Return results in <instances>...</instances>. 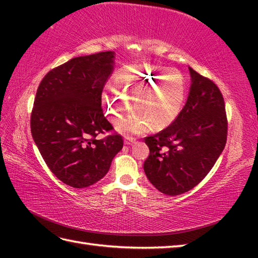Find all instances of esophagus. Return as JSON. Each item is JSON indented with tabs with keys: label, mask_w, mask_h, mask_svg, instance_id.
Instances as JSON below:
<instances>
[{
	"label": "esophagus",
	"mask_w": 258,
	"mask_h": 258,
	"mask_svg": "<svg viewBox=\"0 0 258 258\" xmlns=\"http://www.w3.org/2000/svg\"><path fill=\"white\" fill-rule=\"evenodd\" d=\"M133 142H135V139L134 138H132V136H125V139H124V143L126 144V145H130V144H132Z\"/></svg>",
	"instance_id": "obj_1"
}]
</instances>
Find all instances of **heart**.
<instances>
[{
    "instance_id": "obj_1",
    "label": "heart",
    "mask_w": 258,
    "mask_h": 258,
    "mask_svg": "<svg viewBox=\"0 0 258 258\" xmlns=\"http://www.w3.org/2000/svg\"><path fill=\"white\" fill-rule=\"evenodd\" d=\"M113 87L102 92L108 117L117 122L125 116L131 109L128 101L136 111L119 123L118 130L125 133H140L149 125L156 130L166 127L178 116L186 97V80L178 70L149 63L119 69L114 74Z\"/></svg>"
}]
</instances>
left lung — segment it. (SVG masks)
I'll list each match as a JSON object with an SVG mask.
<instances>
[{
  "label": "left lung",
  "instance_id": "1",
  "mask_svg": "<svg viewBox=\"0 0 258 258\" xmlns=\"http://www.w3.org/2000/svg\"><path fill=\"white\" fill-rule=\"evenodd\" d=\"M191 85L182 111L161 132L144 139V172L163 194L186 193L201 183L225 147L227 117L218 86L189 68Z\"/></svg>",
  "mask_w": 258,
  "mask_h": 258
}]
</instances>
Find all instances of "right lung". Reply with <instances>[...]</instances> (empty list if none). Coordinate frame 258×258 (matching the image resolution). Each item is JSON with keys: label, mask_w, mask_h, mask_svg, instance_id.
<instances>
[{"label": "right lung", "mask_w": 258, "mask_h": 258, "mask_svg": "<svg viewBox=\"0 0 258 258\" xmlns=\"http://www.w3.org/2000/svg\"><path fill=\"white\" fill-rule=\"evenodd\" d=\"M114 52L74 57L51 70L37 87L31 132L47 167L64 184L84 188L105 176L123 147L103 114L102 92Z\"/></svg>", "instance_id": "right-lung-1"}]
</instances>
